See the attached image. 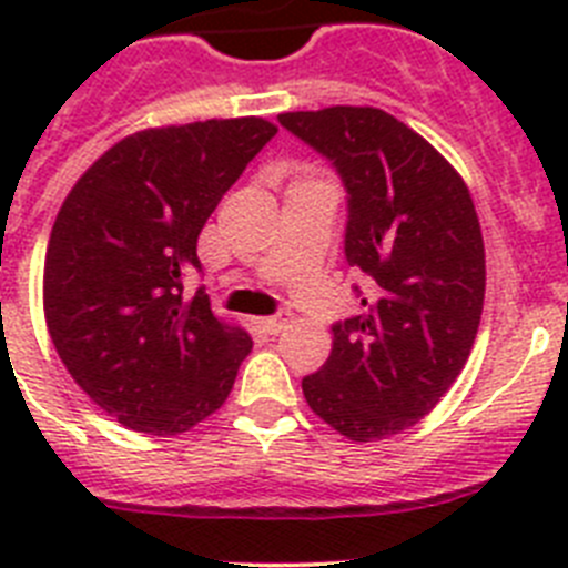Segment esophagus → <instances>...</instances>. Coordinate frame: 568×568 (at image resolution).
Wrapping results in <instances>:
<instances>
[{"label": "esophagus", "mask_w": 568, "mask_h": 568, "mask_svg": "<svg viewBox=\"0 0 568 568\" xmlns=\"http://www.w3.org/2000/svg\"><path fill=\"white\" fill-rule=\"evenodd\" d=\"M255 324H258V327L264 329L267 335H278L281 329H287L290 321L281 318V315H270V318H255Z\"/></svg>", "instance_id": "esophagus-1"}]
</instances>
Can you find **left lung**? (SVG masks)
I'll list each match as a JSON object with an SVG mask.
<instances>
[{"label": "left lung", "mask_w": 568, "mask_h": 568, "mask_svg": "<svg viewBox=\"0 0 568 568\" xmlns=\"http://www.w3.org/2000/svg\"><path fill=\"white\" fill-rule=\"evenodd\" d=\"M278 122L344 179V253L369 278L364 313L335 324L327 364L301 389L344 438H393L449 393L478 335L486 253L475 202L458 170L386 110L335 104Z\"/></svg>", "instance_id": "obj_1"}]
</instances>
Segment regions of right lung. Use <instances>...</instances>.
Here are the masks:
<instances>
[{
    "mask_svg": "<svg viewBox=\"0 0 568 568\" xmlns=\"http://www.w3.org/2000/svg\"><path fill=\"white\" fill-rule=\"evenodd\" d=\"M261 115L124 135L82 173L44 253L42 304L70 378L133 433L170 438L222 409L253 338L182 281L199 233L275 135Z\"/></svg>",
    "mask_w": 568,
    "mask_h": 568,
    "instance_id": "obj_1",
    "label": "right lung"
}]
</instances>
